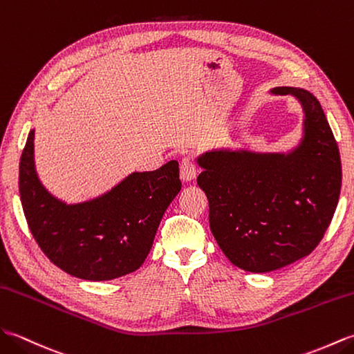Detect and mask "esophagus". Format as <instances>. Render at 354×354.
<instances>
[{"instance_id":"esophagus-1","label":"esophagus","mask_w":354,"mask_h":354,"mask_svg":"<svg viewBox=\"0 0 354 354\" xmlns=\"http://www.w3.org/2000/svg\"><path fill=\"white\" fill-rule=\"evenodd\" d=\"M198 169L195 167V162L191 157H183L182 162H180V178L183 182H192V180L197 177Z\"/></svg>"}]
</instances>
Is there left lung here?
<instances>
[{
  "label": "left lung",
  "instance_id": "left-lung-1",
  "mask_svg": "<svg viewBox=\"0 0 354 354\" xmlns=\"http://www.w3.org/2000/svg\"><path fill=\"white\" fill-rule=\"evenodd\" d=\"M303 138L289 153L214 150L201 154L197 183L209 200L210 230L229 261L270 272L310 254L330 225L341 192V157L319 101L300 88Z\"/></svg>",
  "mask_w": 354,
  "mask_h": 354
}]
</instances>
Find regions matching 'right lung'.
I'll use <instances>...</instances> for the list:
<instances>
[{"mask_svg":"<svg viewBox=\"0 0 354 354\" xmlns=\"http://www.w3.org/2000/svg\"><path fill=\"white\" fill-rule=\"evenodd\" d=\"M182 189L178 163L131 172L111 191L66 204L41 183L35 130L19 162V195L30 232L50 261L71 276L112 280L136 271L150 253L165 210Z\"/></svg>","mask_w":354,"mask_h":354,"instance_id":"add662e5","label":"right lung"}]
</instances>
